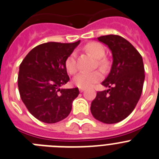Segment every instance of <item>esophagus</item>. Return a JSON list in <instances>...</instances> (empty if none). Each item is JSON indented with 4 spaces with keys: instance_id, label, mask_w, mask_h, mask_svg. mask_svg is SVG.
Returning <instances> with one entry per match:
<instances>
[{
    "instance_id": "obj_1",
    "label": "esophagus",
    "mask_w": 159,
    "mask_h": 159,
    "mask_svg": "<svg viewBox=\"0 0 159 159\" xmlns=\"http://www.w3.org/2000/svg\"><path fill=\"white\" fill-rule=\"evenodd\" d=\"M84 91H85V88H80V92H84Z\"/></svg>"
}]
</instances>
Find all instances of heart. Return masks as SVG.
I'll list each match as a JSON object with an SVG mask.
<instances>
[{
  "mask_svg": "<svg viewBox=\"0 0 159 159\" xmlns=\"http://www.w3.org/2000/svg\"><path fill=\"white\" fill-rule=\"evenodd\" d=\"M85 49L92 55V57L97 59V64L102 68H106L107 66V62L104 57L105 50L102 44L97 42H91L85 46ZM65 67L67 72L70 74H75L77 71L76 60H75V53L72 52L67 57L65 60ZM102 79V74L99 71H81L75 78L73 79V83L79 88H89L94 84L99 81Z\"/></svg>",
  "mask_w": 159,
  "mask_h": 159,
  "instance_id": "obj_1",
  "label": "heart"
}]
</instances>
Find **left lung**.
Instances as JSON below:
<instances>
[{
	"label": "left lung",
	"instance_id": "8db88e82",
	"mask_svg": "<svg viewBox=\"0 0 159 159\" xmlns=\"http://www.w3.org/2000/svg\"><path fill=\"white\" fill-rule=\"evenodd\" d=\"M111 52V69L102 85L107 90L97 92L91 112L97 120L111 124L122 121L134 111L143 92L144 65L139 52L129 41L117 35L97 38Z\"/></svg>",
	"mask_w": 159,
	"mask_h": 159
}]
</instances>
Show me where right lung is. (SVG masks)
I'll return each instance as SVG.
<instances>
[{
	"instance_id": "obj_1",
	"label": "right lung",
	"mask_w": 159,
	"mask_h": 159,
	"mask_svg": "<svg viewBox=\"0 0 159 159\" xmlns=\"http://www.w3.org/2000/svg\"><path fill=\"white\" fill-rule=\"evenodd\" d=\"M80 40L62 43L48 42L32 48L20 65L18 88L29 111L46 123L68 116L78 88H60L69 81L65 60Z\"/></svg>"
}]
</instances>
